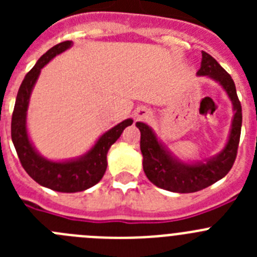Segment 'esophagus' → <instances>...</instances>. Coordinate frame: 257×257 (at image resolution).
Returning <instances> with one entry per match:
<instances>
[{
	"instance_id": "esophagus-1",
	"label": "esophagus",
	"mask_w": 257,
	"mask_h": 257,
	"mask_svg": "<svg viewBox=\"0 0 257 257\" xmlns=\"http://www.w3.org/2000/svg\"><path fill=\"white\" fill-rule=\"evenodd\" d=\"M152 115L151 109H148L147 106H139V108L135 110V118L139 119V121H144V119H148Z\"/></svg>"
}]
</instances>
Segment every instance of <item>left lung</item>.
<instances>
[{"label":"left lung","instance_id":"left-lung-1","mask_svg":"<svg viewBox=\"0 0 257 257\" xmlns=\"http://www.w3.org/2000/svg\"><path fill=\"white\" fill-rule=\"evenodd\" d=\"M198 77H207L219 83L228 95L233 106L230 130L224 148L215 156L203 161H183L156 135L149 124L136 122L140 130V151L143 169L151 183L161 189L174 193H194L210 187L230 171L235 161L242 127V106L238 100L235 85L225 69L207 52L202 51Z\"/></svg>","mask_w":257,"mask_h":257}]
</instances>
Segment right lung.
<instances>
[{
	"instance_id": "right-lung-1",
	"label": "right lung",
	"mask_w": 257,
	"mask_h": 257,
	"mask_svg": "<svg viewBox=\"0 0 257 257\" xmlns=\"http://www.w3.org/2000/svg\"><path fill=\"white\" fill-rule=\"evenodd\" d=\"M72 47V41L55 45L37 60L23 79L11 119V139L17 149L20 163L36 183L45 188L61 193L83 192L94 187L105 174L106 154L109 148L117 142L127 126L133 124V118H127L114 127L101 134L95 144L82 156L69 160L54 161L44 157L32 143L27 127V114L31 95L40 77L41 69L56 55Z\"/></svg>"
}]
</instances>
